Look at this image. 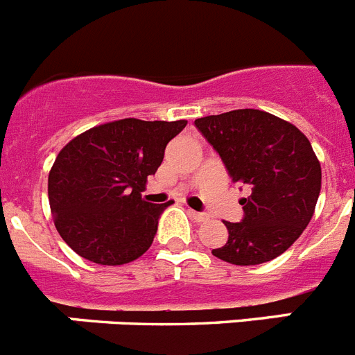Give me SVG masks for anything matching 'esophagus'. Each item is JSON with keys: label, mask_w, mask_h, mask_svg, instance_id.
Wrapping results in <instances>:
<instances>
[{"label": "esophagus", "mask_w": 355, "mask_h": 355, "mask_svg": "<svg viewBox=\"0 0 355 355\" xmlns=\"http://www.w3.org/2000/svg\"><path fill=\"white\" fill-rule=\"evenodd\" d=\"M188 213H190V216H193V218H196V220H199V222H202V220H206V218H208V215H206V213L196 211V209H188Z\"/></svg>", "instance_id": "esophagus-1"}]
</instances>
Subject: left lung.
I'll use <instances>...</instances> for the list:
<instances>
[{"label":"left lung","instance_id":"left-lung-1","mask_svg":"<svg viewBox=\"0 0 355 355\" xmlns=\"http://www.w3.org/2000/svg\"><path fill=\"white\" fill-rule=\"evenodd\" d=\"M229 178L247 184L240 222H224L227 241L211 250L231 265H261L302 234L315 213L322 168L306 135L261 110H233L196 121Z\"/></svg>","mask_w":355,"mask_h":355}]
</instances>
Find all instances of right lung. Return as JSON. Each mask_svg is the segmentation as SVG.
I'll return each mask as SVG.
<instances>
[{
	"label": "right lung",
	"mask_w": 355,
	"mask_h": 355,
	"mask_svg": "<svg viewBox=\"0 0 355 355\" xmlns=\"http://www.w3.org/2000/svg\"><path fill=\"white\" fill-rule=\"evenodd\" d=\"M187 121L122 119L85 131L58 153L48 196L56 231L81 258L124 265L140 258L171 206L142 199L165 147Z\"/></svg>",
	"instance_id": "1"
}]
</instances>
